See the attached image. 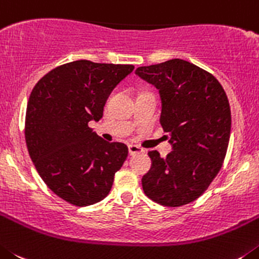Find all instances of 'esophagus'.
Masks as SVG:
<instances>
[{"mask_svg": "<svg viewBox=\"0 0 259 259\" xmlns=\"http://www.w3.org/2000/svg\"><path fill=\"white\" fill-rule=\"evenodd\" d=\"M144 150L141 148L139 146H134V144H130L129 146V153L130 156H134V155H139V153H143Z\"/></svg>", "mask_w": 259, "mask_h": 259, "instance_id": "obj_1", "label": "esophagus"}]
</instances>
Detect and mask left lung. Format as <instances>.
<instances>
[{"label":"left lung","instance_id":"obj_1","mask_svg":"<svg viewBox=\"0 0 259 259\" xmlns=\"http://www.w3.org/2000/svg\"><path fill=\"white\" fill-rule=\"evenodd\" d=\"M135 74L160 93V124L173 147L164 158L148 152L152 165L142 178L144 193L164 206L190 204L222 167L231 134L227 95L213 74L182 59L139 67Z\"/></svg>","mask_w":259,"mask_h":259}]
</instances>
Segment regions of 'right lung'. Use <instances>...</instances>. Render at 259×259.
Here are the masks:
<instances>
[{
    "mask_svg": "<svg viewBox=\"0 0 259 259\" xmlns=\"http://www.w3.org/2000/svg\"><path fill=\"white\" fill-rule=\"evenodd\" d=\"M132 64L74 60L46 73L33 88L25 113V143L46 186L76 206L103 200L127 157L126 144L106 142L89 127L99 121Z\"/></svg>",
    "mask_w": 259,
    "mask_h": 259,
    "instance_id": "obj_1",
    "label": "right lung"
}]
</instances>
